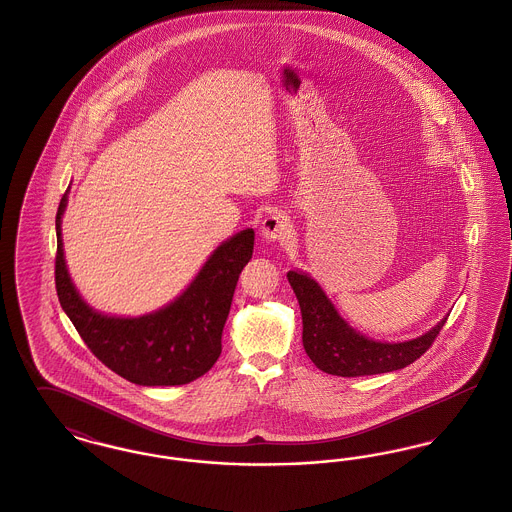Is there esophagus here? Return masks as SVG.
<instances>
[{
  "mask_svg": "<svg viewBox=\"0 0 512 512\" xmlns=\"http://www.w3.org/2000/svg\"><path fill=\"white\" fill-rule=\"evenodd\" d=\"M261 234L268 242H278L286 240L292 234V224L286 215L280 211H268L267 215L261 220Z\"/></svg>",
  "mask_w": 512,
  "mask_h": 512,
  "instance_id": "1",
  "label": "esophagus"
}]
</instances>
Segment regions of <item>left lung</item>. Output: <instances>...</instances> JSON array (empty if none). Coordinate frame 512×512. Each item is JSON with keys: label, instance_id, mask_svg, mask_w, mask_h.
Here are the masks:
<instances>
[{"label": "left lung", "instance_id": "8db88e82", "mask_svg": "<svg viewBox=\"0 0 512 512\" xmlns=\"http://www.w3.org/2000/svg\"><path fill=\"white\" fill-rule=\"evenodd\" d=\"M288 282L301 307L303 347L317 368L334 376H370L405 368L432 347L447 320L443 318L416 340L374 341L353 330L338 315L332 301L309 274L290 270Z\"/></svg>", "mask_w": 512, "mask_h": 512}]
</instances>
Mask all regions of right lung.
<instances>
[{
    "label": "right lung",
    "instance_id": "right-lung-1",
    "mask_svg": "<svg viewBox=\"0 0 512 512\" xmlns=\"http://www.w3.org/2000/svg\"><path fill=\"white\" fill-rule=\"evenodd\" d=\"M61 197L55 230V288L71 322L99 361L138 386H182L203 376L222 351V328L245 265L253 255L255 232H238L219 245L186 292L167 307L144 317H107L76 292L63 255Z\"/></svg>",
    "mask_w": 512,
    "mask_h": 512
}]
</instances>
